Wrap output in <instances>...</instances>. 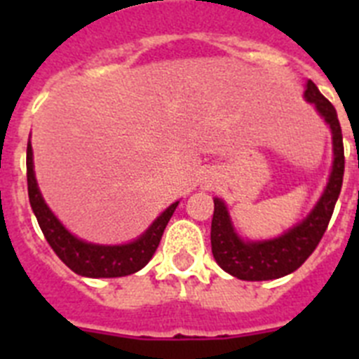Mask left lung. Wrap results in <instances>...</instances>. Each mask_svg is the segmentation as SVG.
Wrapping results in <instances>:
<instances>
[{
	"instance_id": "8db88e82",
	"label": "left lung",
	"mask_w": 359,
	"mask_h": 359,
	"mask_svg": "<svg viewBox=\"0 0 359 359\" xmlns=\"http://www.w3.org/2000/svg\"><path fill=\"white\" fill-rule=\"evenodd\" d=\"M306 98L313 102L320 115L325 118L332 131V151L334 163L325 192L316 207L302 223L287 230L284 236L262 243H246L233 231L230 215L221 199H214V217H212L210 243L214 259L226 273L241 280H271L293 273L307 257L315 252L323 233L327 230L334 205L340 196L344 183L345 154L344 136L336 109L327 98L320 93L313 81H307Z\"/></svg>"
}]
</instances>
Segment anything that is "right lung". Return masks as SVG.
<instances>
[{"label":"right lung","mask_w":359,"mask_h":359,"mask_svg":"<svg viewBox=\"0 0 359 359\" xmlns=\"http://www.w3.org/2000/svg\"><path fill=\"white\" fill-rule=\"evenodd\" d=\"M27 182L28 199L39 223L43 236L46 237L57 257L68 266L72 271L91 278H111L126 277L136 273L152 259L160 244L163 230L172 217L177 203H172L160 217L151 224L147 231L135 243L122 244V246H98V244L84 243L72 236L59 219L52 214L39 189H37L36 176H34V163H32V144L28 140L27 147Z\"/></svg>","instance_id":"add662e5"}]
</instances>
